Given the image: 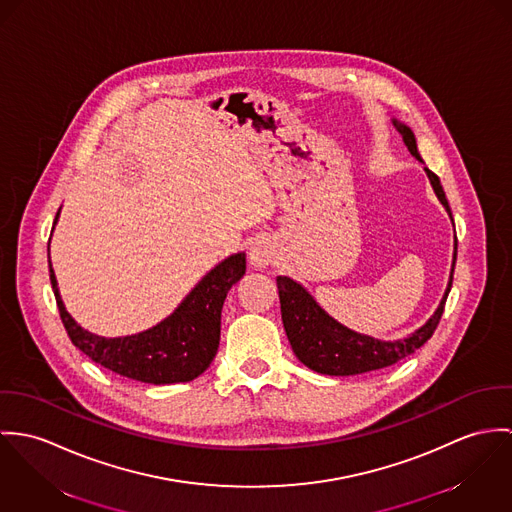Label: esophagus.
I'll use <instances>...</instances> for the list:
<instances>
[{
    "instance_id": "34e87169",
    "label": "esophagus",
    "mask_w": 512,
    "mask_h": 512,
    "mask_svg": "<svg viewBox=\"0 0 512 512\" xmlns=\"http://www.w3.org/2000/svg\"><path fill=\"white\" fill-rule=\"evenodd\" d=\"M249 265L253 269H265L275 261V245L267 237H259L249 247Z\"/></svg>"
}]
</instances>
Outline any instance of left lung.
Returning <instances> with one entry per match:
<instances>
[{
  "instance_id": "8db88e82",
  "label": "left lung",
  "mask_w": 512,
  "mask_h": 512,
  "mask_svg": "<svg viewBox=\"0 0 512 512\" xmlns=\"http://www.w3.org/2000/svg\"><path fill=\"white\" fill-rule=\"evenodd\" d=\"M393 125L402 135V141L408 147L410 155L416 157L420 163H424L418 153L416 137L412 129L397 119H393ZM424 171L430 178V184L438 200L442 202V206L452 218V210H450L446 192L440 184V178L426 167ZM455 257H457V237H454V261H452L450 281L436 312L428 318L424 326L414 330L410 336L395 341L377 340V338L349 330L347 326L334 320L302 284L292 281L290 277H277L284 332L292 345L294 355L308 369L322 375H332V377L359 375V373H369V371L395 365L397 361L408 357L410 353H414L418 347H422L432 338L444 314V304L454 281Z\"/></svg>"
}]
</instances>
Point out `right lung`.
Segmentation results:
<instances>
[{
  "mask_svg": "<svg viewBox=\"0 0 512 512\" xmlns=\"http://www.w3.org/2000/svg\"><path fill=\"white\" fill-rule=\"evenodd\" d=\"M58 216L60 210L55 226ZM49 271L62 324L68 338L82 353L121 377L151 385H171L196 379L216 357L222 306L229 288L245 275V253H233L208 271L174 308L171 316L157 326L119 338H104L84 330L68 314L60 298L51 259Z\"/></svg>",
  "mask_w": 512,
  "mask_h": 512,
  "instance_id": "right-lung-1",
  "label": "right lung"
}]
</instances>
